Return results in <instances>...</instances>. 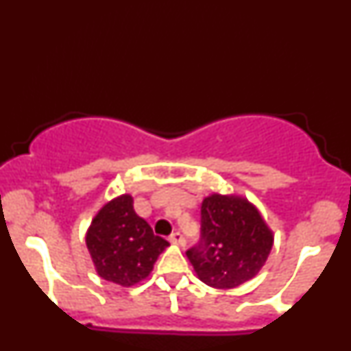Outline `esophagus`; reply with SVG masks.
Returning a JSON list of instances; mask_svg holds the SVG:
<instances>
[{"instance_id": "obj_1", "label": "esophagus", "mask_w": 351, "mask_h": 351, "mask_svg": "<svg viewBox=\"0 0 351 351\" xmlns=\"http://www.w3.org/2000/svg\"><path fill=\"white\" fill-rule=\"evenodd\" d=\"M170 242L171 244H178V245H184L186 244V238H184V234L181 232H175L170 234Z\"/></svg>"}]
</instances>
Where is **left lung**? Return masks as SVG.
Instances as JSON below:
<instances>
[{
  "mask_svg": "<svg viewBox=\"0 0 351 351\" xmlns=\"http://www.w3.org/2000/svg\"><path fill=\"white\" fill-rule=\"evenodd\" d=\"M273 234L244 197L215 193L201 206V238L186 252L197 278L215 289H233L258 275Z\"/></svg>",
  "mask_w": 351,
  "mask_h": 351,
  "instance_id": "left-lung-1",
  "label": "left lung"
}]
</instances>
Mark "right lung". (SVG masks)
Returning <instances> with one entry per match:
<instances>
[{"instance_id": "add662e5", "label": "right lung", "mask_w": 351, "mask_h": 351, "mask_svg": "<svg viewBox=\"0 0 351 351\" xmlns=\"http://www.w3.org/2000/svg\"><path fill=\"white\" fill-rule=\"evenodd\" d=\"M87 248L98 275L130 287L149 276L169 242L156 237L147 221L135 213L130 195L107 202L87 232Z\"/></svg>"}]
</instances>
